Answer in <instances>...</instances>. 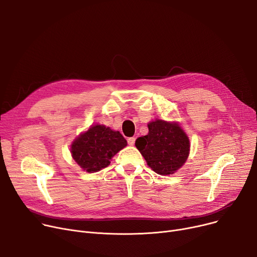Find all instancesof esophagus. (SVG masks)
Instances as JSON below:
<instances>
[{
	"mask_svg": "<svg viewBox=\"0 0 257 257\" xmlns=\"http://www.w3.org/2000/svg\"><path fill=\"white\" fill-rule=\"evenodd\" d=\"M127 142H128V145H129V146H133L134 143H136V138H129V139L127 140Z\"/></svg>",
	"mask_w": 257,
	"mask_h": 257,
	"instance_id": "34e87169",
	"label": "esophagus"
}]
</instances>
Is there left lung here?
<instances>
[{
  "label": "left lung",
  "mask_w": 257,
  "mask_h": 257,
  "mask_svg": "<svg viewBox=\"0 0 257 257\" xmlns=\"http://www.w3.org/2000/svg\"><path fill=\"white\" fill-rule=\"evenodd\" d=\"M149 132L139 138L136 146L155 173L171 175L180 169L190 154V140L178 123L155 119L148 124Z\"/></svg>",
  "instance_id": "obj_1"
}]
</instances>
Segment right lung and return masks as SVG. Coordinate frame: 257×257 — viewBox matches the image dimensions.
<instances>
[{"label": "right lung", "instance_id": "1", "mask_svg": "<svg viewBox=\"0 0 257 257\" xmlns=\"http://www.w3.org/2000/svg\"><path fill=\"white\" fill-rule=\"evenodd\" d=\"M126 146L127 141L118 131L92 125L73 142L71 153L80 168L93 173L109 166L111 158Z\"/></svg>", "mask_w": 257, "mask_h": 257}]
</instances>
